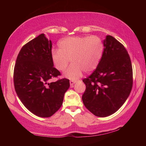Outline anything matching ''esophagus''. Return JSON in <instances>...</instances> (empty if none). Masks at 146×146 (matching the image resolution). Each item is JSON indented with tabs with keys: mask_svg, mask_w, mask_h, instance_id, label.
Instances as JSON below:
<instances>
[{
	"mask_svg": "<svg viewBox=\"0 0 146 146\" xmlns=\"http://www.w3.org/2000/svg\"><path fill=\"white\" fill-rule=\"evenodd\" d=\"M76 82V81H75V80H70V85H71V86L73 85Z\"/></svg>",
	"mask_w": 146,
	"mask_h": 146,
	"instance_id": "obj_1",
	"label": "esophagus"
}]
</instances>
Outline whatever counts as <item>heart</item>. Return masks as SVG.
Instances as JSON below:
<instances>
[{"label":"heart","instance_id":"heart-1","mask_svg":"<svg viewBox=\"0 0 146 146\" xmlns=\"http://www.w3.org/2000/svg\"><path fill=\"white\" fill-rule=\"evenodd\" d=\"M60 49H52L51 58L54 66L63 71L69 64H72L65 71V77L76 80L82 75L83 71H94L102 57L104 43L97 36L68 37L59 42Z\"/></svg>","mask_w":146,"mask_h":146}]
</instances>
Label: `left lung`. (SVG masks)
Listing matches in <instances>:
<instances>
[{"label": "left lung", "instance_id": "obj_1", "mask_svg": "<svg viewBox=\"0 0 146 146\" xmlns=\"http://www.w3.org/2000/svg\"><path fill=\"white\" fill-rule=\"evenodd\" d=\"M96 70L87 78L82 100L87 109L100 117L114 113L125 103L132 88V67L127 51L120 42L108 35Z\"/></svg>", "mask_w": 146, "mask_h": 146}]
</instances>
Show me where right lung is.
Returning a JSON list of instances; mask_svg holds the SVG:
<instances>
[{
    "label": "right lung",
    "mask_w": 146,
    "mask_h": 146,
    "mask_svg": "<svg viewBox=\"0 0 146 146\" xmlns=\"http://www.w3.org/2000/svg\"><path fill=\"white\" fill-rule=\"evenodd\" d=\"M52 42L41 34L21 48L14 71L15 90L22 103L36 115L49 117L63 104L70 80H49L60 76L51 58Z\"/></svg>",
    "instance_id": "obj_1"
}]
</instances>
